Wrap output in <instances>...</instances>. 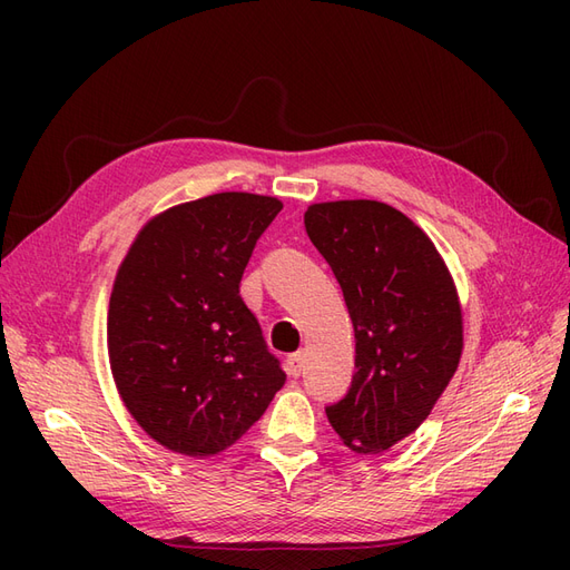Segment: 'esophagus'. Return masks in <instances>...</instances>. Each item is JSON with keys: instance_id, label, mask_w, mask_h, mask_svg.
Returning a JSON list of instances; mask_svg holds the SVG:
<instances>
[{"instance_id": "1", "label": "esophagus", "mask_w": 570, "mask_h": 570, "mask_svg": "<svg viewBox=\"0 0 570 570\" xmlns=\"http://www.w3.org/2000/svg\"><path fill=\"white\" fill-rule=\"evenodd\" d=\"M285 366H287V375L297 377V375L302 373V368H304V354H302V352H297V354H289Z\"/></svg>"}]
</instances>
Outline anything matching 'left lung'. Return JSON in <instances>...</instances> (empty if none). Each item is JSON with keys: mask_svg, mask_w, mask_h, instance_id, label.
I'll return each instance as SVG.
<instances>
[{"mask_svg": "<svg viewBox=\"0 0 570 570\" xmlns=\"http://www.w3.org/2000/svg\"><path fill=\"white\" fill-rule=\"evenodd\" d=\"M304 226L342 287L356 340V373L325 406L327 421L350 450L385 452L425 421L459 366L452 275L416 223L383 202L314 204Z\"/></svg>", "mask_w": 570, "mask_h": 570, "instance_id": "left-lung-1", "label": "left lung"}]
</instances>
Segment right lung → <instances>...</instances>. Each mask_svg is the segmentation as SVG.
<instances>
[{
	"label": "right lung",
	"mask_w": 570,
	"mask_h": 570,
	"mask_svg": "<svg viewBox=\"0 0 570 570\" xmlns=\"http://www.w3.org/2000/svg\"><path fill=\"white\" fill-rule=\"evenodd\" d=\"M283 204L218 193L151 218L118 268L107 321L120 400L185 456L230 446L285 385L239 281Z\"/></svg>",
	"instance_id": "1"
}]
</instances>
